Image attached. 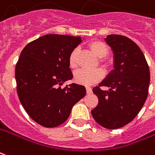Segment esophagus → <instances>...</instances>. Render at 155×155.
I'll return each mask as SVG.
<instances>
[{
    "label": "esophagus",
    "instance_id": "34e87169",
    "mask_svg": "<svg viewBox=\"0 0 155 155\" xmlns=\"http://www.w3.org/2000/svg\"><path fill=\"white\" fill-rule=\"evenodd\" d=\"M86 93L87 94H90L92 93V89L90 87H86Z\"/></svg>",
    "mask_w": 155,
    "mask_h": 155
}]
</instances>
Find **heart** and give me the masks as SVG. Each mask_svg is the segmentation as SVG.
Masks as SVG:
<instances>
[{"label": "heart", "mask_w": 155, "mask_h": 155, "mask_svg": "<svg viewBox=\"0 0 155 155\" xmlns=\"http://www.w3.org/2000/svg\"><path fill=\"white\" fill-rule=\"evenodd\" d=\"M89 48L94 52V54L98 58H103L106 57L108 53L107 46L102 41L95 40L89 43ZM78 55L79 49L74 48L70 53L69 56V66L72 69L77 67L78 65ZM103 71L100 70H80L74 73V81L78 84L84 85H92L97 83L103 78Z\"/></svg>", "instance_id": "1"}]
</instances>
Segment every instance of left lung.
Masks as SVG:
<instances>
[{
	"label": "left lung",
	"mask_w": 155,
	"mask_h": 155,
	"mask_svg": "<svg viewBox=\"0 0 155 155\" xmlns=\"http://www.w3.org/2000/svg\"><path fill=\"white\" fill-rule=\"evenodd\" d=\"M105 41L114 55V70L93 89L98 106L91 111L98 124L117 129L135 118L147 98L150 74L145 56L136 42L127 37L107 35ZM102 86L109 87L107 91Z\"/></svg>",
	"instance_id": "8db88e82"
}]
</instances>
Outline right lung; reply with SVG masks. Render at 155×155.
Returning a JSON list of instances; mask_svg holds the SVG:
<instances>
[{
  "label": "right lung",
  "instance_id": "add662e5",
  "mask_svg": "<svg viewBox=\"0 0 155 155\" xmlns=\"http://www.w3.org/2000/svg\"><path fill=\"white\" fill-rule=\"evenodd\" d=\"M81 37L47 34L25 46L15 66L17 94L26 113L44 127L67 120L72 107L86 94L84 86L63 83L71 80L69 56Z\"/></svg>",
  "mask_w": 155,
  "mask_h": 155
}]
</instances>
